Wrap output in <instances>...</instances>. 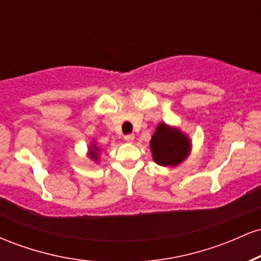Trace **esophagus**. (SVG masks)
<instances>
[{
    "mask_svg": "<svg viewBox=\"0 0 261 261\" xmlns=\"http://www.w3.org/2000/svg\"><path fill=\"white\" fill-rule=\"evenodd\" d=\"M125 141H126V142H133V141L135 140V135L134 134H128V135H125Z\"/></svg>",
    "mask_w": 261,
    "mask_h": 261,
    "instance_id": "1",
    "label": "esophagus"
}]
</instances>
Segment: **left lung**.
<instances>
[{"label": "left lung", "mask_w": 261, "mask_h": 261, "mask_svg": "<svg viewBox=\"0 0 261 261\" xmlns=\"http://www.w3.org/2000/svg\"><path fill=\"white\" fill-rule=\"evenodd\" d=\"M153 160L160 166H176L185 160L190 149L187 136L166 124H160L151 140Z\"/></svg>", "instance_id": "left-lung-1"}]
</instances>
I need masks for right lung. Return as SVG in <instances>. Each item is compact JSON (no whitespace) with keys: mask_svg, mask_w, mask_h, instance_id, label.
<instances>
[{"mask_svg":"<svg viewBox=\"0 0 261 261\" xmlns=\"http://www.w3.org/2000/svg\"><path fill=\"white\" fill-rule=\"evenodd\" d=\"M97 151H98V148L95 147V146H93V148H91V155H92V158L94 161H97L98 160V153H97Z\"/></svg>","mask_w":261,"mask_h":261,"instance_id":"obj_1","label":"right lung"}]
</instances>
